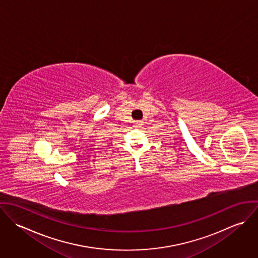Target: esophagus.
I'll use <instances>...</instances> for the list:
<instances>
[{
    "label": "esophagus",
    "mask_w": 258,
    "mask_h": 258,
    "mask_svg": "<svg viewBox=\"0 0 258 258\" xmlns=\"http://www.w3.org/2000/svg\"><path fill=\"white\" fill-rule=\"evenodd\" d=\"M143 124H142V122L141 121H136L135 123H134V126L135 127H141Z\"/></svg>",
    "instance_id": "1"
}]
</instances>
